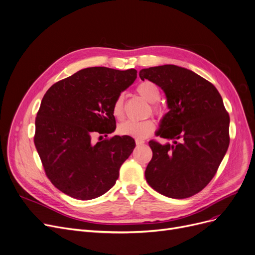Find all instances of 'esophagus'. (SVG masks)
Segmentation results:
<instances>
[{
	"mask_svg": "<svg viewBox=\"0 0 255 255\" xmlns=\"http://www.w3.org/2000/svg\"><path fill=\"white\" fill-rule=\"evenodd\" d=\"M144 140L143 139H136V144L137 145H142V144H144Z\"/></svg>",
	"mask_w": 255,
	"mask_h": 255,
	"instance_id": "obj_1",
	"label": "esophagus"
}]
</instances>
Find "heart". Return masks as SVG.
Returning a JSON list of instances; mask_svg holds the SVG:
<instances>
[{"instance_id": "1", "label": "heart", "mask_w": 255, "mask_h": 255, "mask_svg": "<svg viewBox=\"0 0 255 255\" xmlns=\"http://www.w3.org/2000/svg\"><path fill=\"white\" fill-rule=\"evenodd\" d=\"M136 91L142 98L147 101L148 103H156L161 98V90L159 86L153 82L150 81H144L140 83ZM152 111L156 114L162 113V107L157 104H152L151 106ZM112 112L116 118H121L124 116V95L119 94L115 99L113 106H112ZM155 128L154 120L151 118L135 121V120H127L125 123L120 124L118 127V132L120 135L134 137L137 139H143L145 137L149 136Z\"/></svg>"}]
</instances>
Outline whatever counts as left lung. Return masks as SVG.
<instances>
[{"label":"left lung","instance_id":"8db88e82","mask_svg":"<svg viewBox=\"0 0 255 255\" xmlns=\"http://www.w3.org/2000/svg\"><path fill=\"white\" fill-rule=\"evenodd\" d=\"M139 76L164 90L169 112L156 135L174 143L148 142L152 157L145 178L167 197L195 195L215 176L229 145V115L221 95L208 80L172 64L142 69Z\"/></svg>","mask_w":255,"mask_h":255}]
</instances>
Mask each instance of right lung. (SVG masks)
I'll use <instances>...</instances> for the list:
<instances>
[{
  "mask_svg": "<svg viewBox=\"0 0 255 255\" xmlns=\"http://www.w3.org/2000/svg\"><path fill=\"white\" fill-rule=\"evenodd\" d=\"M136 78L132 68L89 67L55 83L44 94L34 143L47 178L66 195L90 200L115 185L135 140L114 136L94 144L91 138L115 130L113 103Z\"/></svg>",
  "mask_w": 255,
  "mask_h": 255,
  "instance_id": "obj_1",
  "label": "right lung"
}]
</instances>
